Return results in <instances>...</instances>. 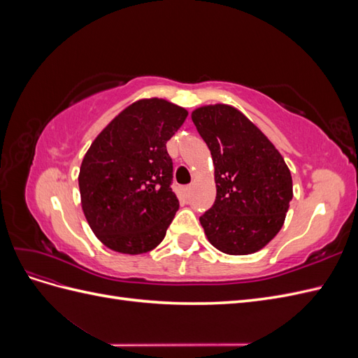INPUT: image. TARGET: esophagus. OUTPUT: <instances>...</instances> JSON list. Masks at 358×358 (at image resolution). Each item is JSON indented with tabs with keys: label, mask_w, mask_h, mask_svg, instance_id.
<instances>
[{
	"label": "esophagus",
	"mask_w": 358,
	"mask_h": 358,
	"mask_svg": "<svg viewBox=\"0 0 358 358\" xmlns=\"http://www.w3.org/2000/svg\"><path fill=\"white\" fill-rule=\"evenodd\" d=\"M183 192H185L187 196H189V192H191V185H187L185 188H183Z\"/></svg>",
	"instance_id": "esophagus-1"
}]
</instances>
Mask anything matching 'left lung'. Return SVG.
<instances>
[{
    "instance_id": "left-lung-1",
    "label": "left lung",
    "mask_w": 358,
    "mask_h": 358,
    "mask_svg": "<svg viewBox=\"0 0 358 358\" xmlns=\"http://www.w3.org/2000/svg\"><path fill=\"white\" fill-rule=\"evenodd\" d=\"M191 117L215 166L216 199L200 224L221 252L254 254L282 229L292 199L289 169L273 143L234 107L204 106Z\"/></svg>"
}]
</instances>
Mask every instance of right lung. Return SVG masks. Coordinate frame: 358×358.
I'll list each match as a JSON object with an SVG mask.
<instances>
[{
    "instance_id": "add662e5",
    "label": "right lung",
    "mask_w": 358,
    "mask_h": 358,
    "mask_svg": "<svg viewBox=\"0 0 358 358\" xmlns=\"http://www.w3.org/2000/svg\"><path fill=\"white\" fill-rule=\"evenodd\" d=\"M188 112L161 99L138 100L96 136L85 154L79 189L85 218L116 252L152 251L179 209L166 143Z\"/></svg>"
}]
</instances>
